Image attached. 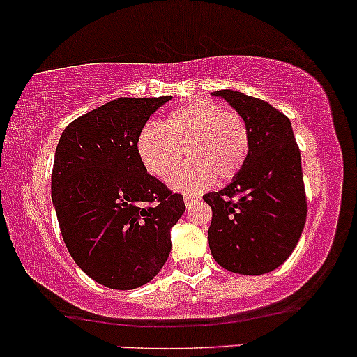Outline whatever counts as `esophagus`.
<instances>
[{"mask_svg":"<svg viewBox=\"0 0 357 357\" xmlns=\"http://www.w3.org/2000/svg\"><path fill=\"white\" fill-rule=\"evenodd\" d=\"M183 198H184V203H186V206H190L192 202H196V199H198V196L191 195V192H184Z\"/></svg>","mask_w":357,"mask_h":357,"instance_id":"esophagus-1","label":"esophagus"}]
</instances>
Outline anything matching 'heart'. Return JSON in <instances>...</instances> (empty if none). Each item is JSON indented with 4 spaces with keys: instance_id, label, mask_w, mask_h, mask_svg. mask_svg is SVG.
I'll list each match as a JSON object with an SVG mask.
<instances>
[{
    "instance_id": "heart-1",
    "label": "heart",
    "mask_w": 357,
    "mask_h": 357,
    "mask_svg": "<svg viewBox=\"0 0 357 357\" xmlns=\"http://www.w3.org/2000/svg\"><path fill=\"white\" fill-rule=\"evenodd\" d=\"M139 155L151 174L169 179L185 158L192 162L171 178L184 190L231 181L240 174L250 153V132L240 114L225 110L208 99H192L174 109L165 124L149 122L137 141Z\"/></svg>"
}]
</instances>
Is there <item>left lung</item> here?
Here are the masks:
<instances>
[{
  "label": "left lung",
  "instance_id": "left-lung-1",
  "mask_svg": "<svg viewBox=\"0 0 357 357\" xmlns=\"http://www.w3.org/2000/svg\"><path fill=\"white\" fill-rule=\"evenodd\" d=\"M250 132L243 169L221 191L203 199L213 216L208 240L223 268L261 275L280 267L301 238L307 218V196L301 151L289 117L268 102L236 90H218Z\"/></svg>",
  "mask_w": 357,
  "mask_h": 357
}]
</instances>
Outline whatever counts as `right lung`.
<instances>
[{"instance_id":"1","label":"right lung","mask_w":357,"mask_h":357,"mask_svg":"<svg viewBox=\"0 0 357 357\" xmlns=\"http://www.w3.org/2000/svg\"><path fill=\"white\" fill-rule=\"evenodd\" d=\"M167 100L119 97L72 121L56 146L52 199L61 236L75 264L109 289H137L158 275L186 210L137 149L147 119Z\"/></svg>"}]
</instances>
